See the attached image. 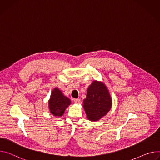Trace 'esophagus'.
Here are the masks:
<instances>
[{"instance_id": "obj_1", "label": "esophagus", "mask_w": 160, "mask_h": 160, "mask_svg": "<svg viewBox=\"0 0 160 160\" xmlns=\"http://www.w3.org/2000/svg\"><path fill=\"white\" fill-rule=\"evenodd\" d=\"M73 101L75 103H77V104H79L80 103V99H73Z\"/></svg>"}]
</instances>
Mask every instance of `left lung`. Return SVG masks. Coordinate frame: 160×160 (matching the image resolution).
Wrapping results in <instances>:
<instances>
[{
	"label": "left lung",
	"instance_id": "left-lung-1",
	"mask_svg": "<svg viewBox=\"0 0 160 160\" xmlns=\"http://www.w3.org/2000/svg\"><path fill=\"white\" fill-rule=\"evenodd\" d=\"M112 105V98L106 85L101 82H92L83 100V107L88 119L91 121L99 120L110 111Z\"/></svg>",
	"mask_w": 160,
	"mask_h": 160
}]
</instances>
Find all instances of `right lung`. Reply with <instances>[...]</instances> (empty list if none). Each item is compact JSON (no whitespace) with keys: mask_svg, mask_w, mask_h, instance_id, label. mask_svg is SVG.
Segmentation results:
<instances>
[{"mask_svg":"<svg viewBox=\"0 0 160 160\" xmlns=\"http://www.w3.org/2000/svg\"><path fill=\"white\" fill-rule=\"evenodd\" d=\"M71 104V100L64 96L62 92L58 89L54 88L48 101L50 112L54 116H62L66 108Z\"/></svg>","mask_w":160,"mask_h":160,"instance_id":"1","label":"right lung"}]
</instances>
